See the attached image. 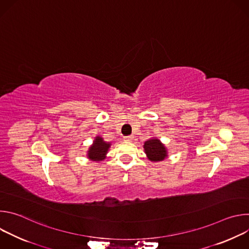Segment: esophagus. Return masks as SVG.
Returning a JSON list of instances; mask_svg holds the SVG:
<instances>
[{
    "mask_svg": "<svg viewBox=\"0 0 249 249\" xmlns=\"http://www.w3.org/2000/svg\"><path fill=\"white\" fill-rule=\"evenodd\" d=\"M134 139V137L132 136V135H130V136H126V137H124V141H132Z\"/></svg>",
    "mask_w": 249,
    "mask_h": 249,
    "instance_id": "obj_1",
    "label": "esophagus"
}]
</instances>
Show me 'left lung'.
Returning a JSON list of instances; mask_svg holds the SVG:
<instances>
[{
    "mask_svg": "<svg viewBox=\"0 0 249 249\" xmlns=\"http://www.w3.org/2000/svg\"><path fill=\"white\" fill-rule=\"evenodd\" d=\"M144 149L150 160L160 161L164 160L166 157V150L158 139H151L147 141L144 145Z\"/></svg>",
    "mask_w": 249,
    "mask_h": 249,
    "instance_id": "left-lung-1",
    "label": "left lung"
}]
</instances>
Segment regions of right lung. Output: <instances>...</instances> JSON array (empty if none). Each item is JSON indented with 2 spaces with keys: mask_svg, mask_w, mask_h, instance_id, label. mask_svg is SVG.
I'll return each mask as SVG.
<instances>
[{
  "mask_svg": "<svg viewBox=\"0 0 249 249\" xmlns=\"http://www.w3.org/2000/svg\"><path fill=\"white\" fill-rule=\"evenodd\" d=\"M109 147H110V144L105 143V142L102 140V138L98 136L95 138L93 145L89 148L88 157L94 161L102 160L105 159V155L107 153Z\"/></svg>",
  "mask_w": 249,
  "mask_h": 249,
  "instance_id": "obj_1",
  "label": "right lung"
}]
</instances>
